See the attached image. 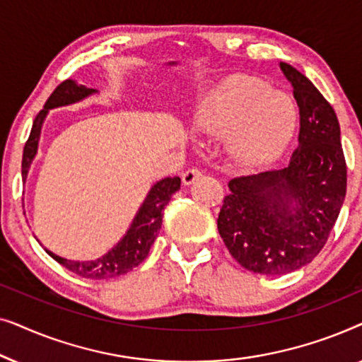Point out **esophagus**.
Instances as JSON below:
<instances>
[{
    "instance_id": "esophagus-1",
    "label": "esophagus",
    "mask_w": 362,
    "mask_h": 362,
    "mask_svg": "<svg viewBox=\"0 0 362 362\" xmlns=\"http://www.w3.org/2000/svg\"><path fill=\"white\" fill-rule=\"evenodd\" d=\"M201 176H202V171L199 168H191V170L182 173V182H185V185H191V182H194L197 177Z\"/></svg>"
}]
</instances>
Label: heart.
Instances as JSON below:
<instances>
[{
	"label": "heart",
	"instance_id": "b5f03b06",
	"mask_svg": "<svg viewBox=\"0 0 362 362\" xmlns=\"http://www.w3.org/2000/svg\"><path fill=\"white\" fill-rule=\"evenodd\" d=\"M296 125L291 97L269 83L234 76L217 86L197 107L194 127L202 135L229 136L232 155L250 165L275 160Z\"/></svg>",
	"mask_w": 362,
	"mask_h": 362
}]
</instances>
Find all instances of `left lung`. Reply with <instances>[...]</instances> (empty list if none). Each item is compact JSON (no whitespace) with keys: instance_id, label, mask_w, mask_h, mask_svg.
<instances>
[{"instance_id":"1","label":"left lung","mask_w":362,"mask_h":362,"mask_svg":"<svg viewBox=\"0 0 362 362\" xmlns=\"http://www.w3.org/2000/svg\"><path fill=\"white\" fill-rule=\"evenodd\" d=\"M300 108L298 148L281 170L229 181L217 229L230 255L260 275H285L323 249L346 197V160L333 107L280 62Z\"/></svg>"}]
</instances>
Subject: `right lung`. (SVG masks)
<instances>
[{
  "label": "right lung",
  "instance_id": "1",
  "mask_svg": "<svg viewBox=\"0 0 362 362\" xmlns=\"http://www.w3.org/2000/svg\"><path fill=\"white\" fill-rule=\"evenodd\" d=\"M95 92V88L78 86L77 82L71 81V78L59 83L56 90H54L51 93V97L47 98L46 105H44L42 110L37 113L36 118H34L31 133H29L26 145H24L21 163V175L24 181H26L29 166H31L34 156H36L37 153L39 135H41V127L47 112L56 107L71 105V103L82 100V98L92 95V93ZM180 187L181 180L177 176L165 177V180L158 181L156 185L151 187L150 192H148V196L145 197V201H143L140 209H138L135 219H133L127 234L122 237V240L118 242L112 250H108L105 255L100 257V259L88 262H76L62 259V257L52 254V252H49L47 249L46 252L62 267H66L67 270L82 276V279L107 280L125 275L130 270L135 269V267L140 265L148 257V252H150L153 242H155L158 232L161 229L163 211H165L166 204L170 202L171 196L175 194L176 191H180Z\"/></svg>",
  "mask_w": 362,
  "mask_h": 362
}]
</instances>
